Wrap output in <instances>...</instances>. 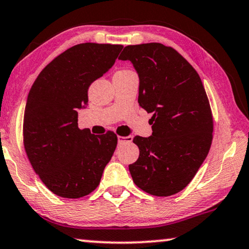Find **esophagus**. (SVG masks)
Returning <instances> with one entry per match:
<instances>
[{
	"mask_svg": "<svg viewBox=\"0 0 249 249\" xmlns=\"http://www.w3.org/2000/svg\"><path fill=\"white\" fill-rule=\"evenodd\" d=\"M131 141H132V137H131V136L118 137V143H119V144L125 143V142H131Z\"/></svg>",
	"mask_w": 249,
	"mask_h": 249,
	"instance_id": "esophagus-1",
	"label": "esophagus"
}]
</instances>
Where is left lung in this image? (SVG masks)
Segmentation results:
<instances>
[{
    "label": "left lung",
    "mask_w": 249,
    "mask_h": 249,
    "mask_svg": "<svg viewBox=\"0 0 249 249\" xmlns=\"http://www.w3.org/2000/svg\"><path fill=\"white\" fill-rule=\"evenodd\" d=\"M119 59L133 65L138 103L153 113L151 136L133 138L140 154L130 174L144 192L170 196L192 181L210 151L213 117L205 89L184 57L163 44L129 45Z\"/></svg>",
    "instance_id": "left-lung-1"
}]
</instances>
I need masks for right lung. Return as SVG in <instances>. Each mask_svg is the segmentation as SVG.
I'll list each match as a JSON object with an SVG mask.
<instances>
[{
    "label": "right lung",
    "mask_w": 249,
    "mask_h": 249,
    "mask_svg": "<svg viewBox=\"0 0 249 249\" xmlns=\"http://www.w3.org/2000/svg\"><path fill=\"white\" fill-rule=\"evenodd\" d=\"M124 46L84 43L57 56L34 81L24 111V146L35 173L53 193L79 198L99 185L117 146L111 131L78 128L88 88L115 64Z\"/></svg>",
    "instance_id": "obj_1"
}]
</instances>
